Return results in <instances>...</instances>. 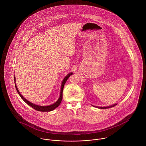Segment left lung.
<instances>
[{
	"mask_svg": "<svg viewBox=\"0 0 146 146\" xmlns=\"http://www.w3.org/2000/svg\"><path fill=\"white\" fill-rule=\"evenodd\" d=\"M116 104H113V105H111V106H107V107H98V106H94V107H97L98 108H101V109H106V108H111L112 107H114Z\"/></svg>",
	"mask_w": 146,
	"mask_h": 146,
	"instance_id": "8db88e82",
	"label": "left lung"
}]
</instances>
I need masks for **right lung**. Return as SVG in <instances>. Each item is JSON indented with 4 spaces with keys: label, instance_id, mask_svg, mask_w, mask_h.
Wrapping results in <instances>:
<instances>
[{
    "label": "right lung",
    "instance_id": "right-lung-1",
    "mask_svg": "<svg viewBox=\"0 0 146 146\" xmlns=\"http://www.w3.org/2000/svg\"><path fill=\"white\" fill-rule=\"evenodd\" d=\"M73 73L72 72H70L69 74H68V75H67L65 78L63 79L62 82V84H61V92H60V98H58V100L53 104L49 105V106H41L39 105H37V104H34L30 102H29V101H27L26 99H25L19 92V90H18V88L16 86V84H15L16 86V90L17 92V93H19V94L20 95V96L21 97V98L23 100L24 102H25L27 104L29 105L30 106H31L32 108H33L34 109H35L36 111H42V112H49V111H53V110H54L55 108H56L60 104H61L62 100V92L63 89V87L64 85V84L66 83V81L67 80V79L69 78V77L71 75H72ZM14 79H15V82H16V78H15V76H14Z\"/></svg>",
    "mask_w": 146,
    "mask_h": 146
}]
</instances>
